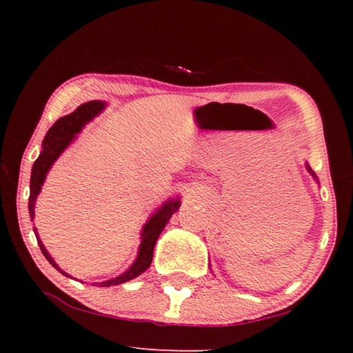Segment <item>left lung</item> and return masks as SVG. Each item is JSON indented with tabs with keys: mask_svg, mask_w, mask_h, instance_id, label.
<instances>
[{
	"mask_svg": "<svg viewBox=\"0 0 353 353\" xmlns=\"http://www.w3.org/2000/svg\"><path fill=\"white\" fill-rule=\"evenodd\" d=\"M307 170H308V172H310V174H312L314 179H316V181H318V177H316V174H314V171L312 170V168H310V165L307 163Z\"/></svg>",
	"mask_w": 353,
	"mask_h": 353,
	"instance_id": "1",
	"label": "left lung"
}]
</instances>
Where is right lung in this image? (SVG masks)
<instances>
[{
  "label": "right lung",
  "instance_id": "1",
  "mask_svg": "<svg viewBox=\"0 0 353 353\" xmlns=\"http://www.w3.org/2000/svg\"><path fill=\"white\" fill-rule=\"evenodd\" d=\"M104 109H105V103H103V101H88L85 104H81L73 113H70V115L59 118L46 132L43 145H41L43 149H41L39 159L34 162L32 172H31V185H29V188H31V193H29V216H31V221L35 216L34 214L35 199H37V196L41 190V185H43L48 171H50L52 163H54L59 159V155H61L65 149L70 146V143L76 139V134H79L82 128L85 126L88 121H92L94 117L99 115ZM179 207H181V199L176 198V199L166 201L162 207L157 208V212H155L152 216L148 219V223L143 225L139 255H137L132 266H130L128 271H124L121 276L107 280V282H101V286H110V285H119V283L129 282V280L139 277L140 274H143L148 270L152 261L154 246L155 243H157V238L160 234H162L165 225L168 224L170 218L179 210ZM34 234H35V238H37L41 254L46 256V260L50 261L59 272H62L63 276L70 277L67 272L62 271L61 268L57 266V263L52 260V256L48 254L43 243H41V240L39 238L37 229H35V227H34Z\"/></svg>",
  "mask_w": 353,
  "mask_h": 353
}]
</instances>
